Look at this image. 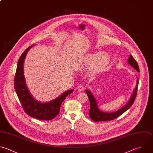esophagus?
I'll return each instance as SVG.
<instances>
[{
    "mask_svg": "<svg viewBox=\"0 0 153 153\" xmlns=\"http://www.w3.org/2000/svg\"><path fill=\"white\" fill-rule=\"evenodd\" d=\"M84 87L82 85H79L77 87V90L79 91H82L84 90Z\"/></svg>",
    "mask_w": 153,
    "mask_h": 153,
    "instance_id": "1",
    "label": "esophagus"
}]
</instances>
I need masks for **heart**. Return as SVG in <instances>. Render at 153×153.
Masks as SVG:
<instances>
[{
	"instance_id": "1",
	"label": "heart",
	"mask_w": 153,
	"mask_h": 153,
	"mask_svg": "<svg viewBox=\"0 0 153 153\" xmlns=\"http://www.w3.org/2000/svg\"><path fill=\"white\" fill-rule=\"evenodd\" d=\"M110 57L106 52L88 53L83 56L81 63L83 66L90 65L88 72L95 75L105 70L109 63Z\"/></svg>"
}]
</instances>
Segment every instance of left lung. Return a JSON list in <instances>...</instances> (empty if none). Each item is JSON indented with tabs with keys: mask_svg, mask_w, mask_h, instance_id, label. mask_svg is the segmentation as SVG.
Here are the masks:
<instances>
[{
	"mask_svg": "<svg viewBox=\"0 0 153 153\" xmlns=\"http://www.w3.org/2000/svg\"><path fill=\"white\" fill-rule=\"evenodd\" d=\"M128 64L132 66L134 69H135L138 72H139V66L137 65V63L136 62V60L134 59V58L132 57L131 55H130L128 59ZM137 83L135 87V89L134 90L130 100L127 102V103L124 105L123 107L120 108V109L117 110L115 112H105L100 110L98 108L97 103L96 102V100L94 96L93 95L92 93L88 90H86V93L88 96V97L90 100V111H89V116L90 118L94 121H110L114 119H115L116 118L120 116L121 114H123L124 112H126L127 109H128L131 105H133L136 96L137 94V87H138V83H139V79L137 77Z\"/></svg>",
	"mask_w": 153,
	"mask_h": 153,
	"instance_id": "obj_1",
	"label": "left lung"
}]
</instances>
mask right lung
I'll return each instance as SVG.
<instances>
[{"mask_svg":"<svg viewBox=\"0 0 153 153\" xmlns=\"http://www.w3.org/2000/svg\"><path fill=\"white\" fill-rule=\"evenodd\" d=\"M33 46L28 47L18 61L14 78V88L24 111L27 115L41 120H51L59 114L63 101L74 90H67L56 99L45 103L39 102L33 97L26 85L23 69L26 56Z\"/></svg>","mask_w":153,"mask_h":153,"instance_id":"add662e5","label":"right lung"}]
</instances>
